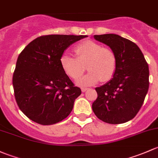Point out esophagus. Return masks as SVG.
Returning <instances> with one entry per match:
<instances>
[{"mask_svg":"<svg viewBox=\"0 0 158 158\" xmlns=\"http://www.w3.org/2000/svg\"><path fill=\"white\" fill-rule=\"evenodd\" d=\"M88 89L89 88H87V87H81V91H82V92H85V91H87Z\"/></svg>","mask_w":158,"mask_h":158,"instance_id":"esophagus-1","label":"esophagus"}]
</instances>
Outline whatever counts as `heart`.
Segmentation results:
<instances>
[{"instance_id": "b5f03b06", "label": "heart", "mask_w": 158, "mask_h": 158, "mask_svg": "<svg viewBox=\"0 0 158 158\" xmlns=\"http://www.w3.org/2000/svg\"><path fill=\"white\" fill-rule=\"evenodd\" d=\"M74 52L77 58L64 53L60 62L64 72L74 80L84 74L87 65L89 72L77 81L79 85L90 86L100 80L106 82L113 78L117 68V57L113 50L92 40H86L76 45Z\"/></svg>"}]
</instances>
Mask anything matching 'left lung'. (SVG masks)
<instances>
[{
	"mask_svg": "<svg viewBox=\"0 0 158 158\" xmlns=\"http://www.w3.org/2000/svg\"><path fill=\"white\" fill-rule=\"evenodd\" d=\"M115 53L117 68L113 78L95 89L97 98L92 104L94 114L110 124L132 119L144 103L149 87V68L135 43L116 34L95 35Z\"/></svg>",
	"mask_w": 158,
	"mask_h": 158,
	"instance_id": "obj_1",
	"label": "left lung"
}]
</instances>
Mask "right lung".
<instances>
[{
    "instance_id": "add662e5",
    "label": "right lung",
    "mask_w": 158,
    "mask_h": 158,
    "mask_svg": "<svg viewBox=\"0 0 158 158\" xmlns=\"http://www.w3.org/2000/svg\"><path fill=\"white\" fill-rule=\"evenodd\" d=\"M87 35H46L35 39L19 55L13 75L19 110L43 126L69 115L81 90L63 70L60 58L72 43Z\"/></svg>"
}]
</instances>
